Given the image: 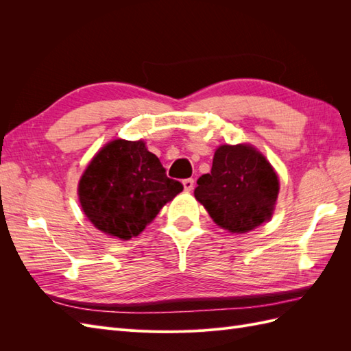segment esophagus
<instances>
[{"mask_svg":"<svg viewBox=\"0 0 351 351\" xmlns=\"http://www.w3.org/2000/svg\"><path fill=\"white\" fill-rule=\"evenodd\" d=\"M183 186L186 192H192L193 187H195V180L193 178H186L183 180Z\"/></svg>","mask_w":351,"mask_h":351,"instance_id":"esophagus-1","label":"esophagus"}]
</instances>
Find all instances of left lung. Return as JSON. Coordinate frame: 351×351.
I'll list each match as a JSON object with an SVG mask.
<instances>
[{"instance_id":"1","label":"left lung","mask_w":351,"mask_h":351,"mask_svg":"<svg viewBox=\"0 0 351 351\" xmlns=\"http://www.w3.org/2000/svg\"><path fill=\"white\" fill-rule=\"evenodd\" d=\"M278 190L274 168L254 147L224 145L210 173L199 177L195 197L219 227L246 232L269 219Z\"/></svg>"}]
</instances>
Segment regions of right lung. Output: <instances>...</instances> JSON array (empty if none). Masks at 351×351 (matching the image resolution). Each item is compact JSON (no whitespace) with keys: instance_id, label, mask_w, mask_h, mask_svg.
Returning a JSON list of instances; mask_svg holds the SVG:
<instances>
[{"instance_id":"add662e5","label":"right lung","mask_w":351,"mask_h":351,"mask_svg":"<svg viewBox=\"0 0 351 351\" xmlns=\"http://www.w3.org/2000/svg\"><path fill=\"white\" fill-rule=\"evenodd\" d=\"M183 190L167 177L159 159L142 141H112L99 151L79 183L83 212L105 234L139 236L159 210Z\"/></svg>"}]
</instances>
